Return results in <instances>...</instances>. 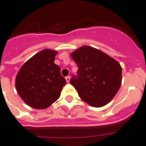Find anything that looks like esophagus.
<instances>
[{
	"label": "esophagus",
	"mask_w": 146,
	"mask_h": 146,
	"mask_svg": "<svg viewBox=\"0 0 146 146\" xmlns=\"http://www.w3.org/2000/svg\"><path fill=\"white\" fill-rule=\"evenodd\" d=\"M66 80L67 82H70V77H69V76H67V77H66Z\"/></svg>",
	"instance_id": "34e87169"
}]
</instances>
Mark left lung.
Listing matches in <instances>:
<instances>
[{"label": "left lung", "instance_id": "left-lung-1", "mask_svg": "<svg viewBox=\"0 0 146 146\" xmlns=\"http://www.w3.org/2000/svg\"><path fill=\"white\" fill-rule=\"evenodd\" d=\"M78 66L70 83L82 100L95 108L111 101L121 84L122 69L117 60L98 49L82 46L71 53Z\"/></svg>", "mask_w": 146, "mask_h": 146}]
</instances>
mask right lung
Segmentation results:
<instances>
[{
    "label": "right lung",
    "instance_id": "obj_1",
    "mask_svg": "<svg viewBox=\"0 0 146 146\" xmlns=\"http://www.w3.org/2000/svg\"><path fill=\"white\" fill-rule=\"evenodd\" d=\"M58 52L44 49L22 66L15 80L18 94L28 106L46 109L58 100L66 82L54 63Z\"/></svg>",
    "mask_w": 146,
    "mask_h": 146
}]
</instances>
